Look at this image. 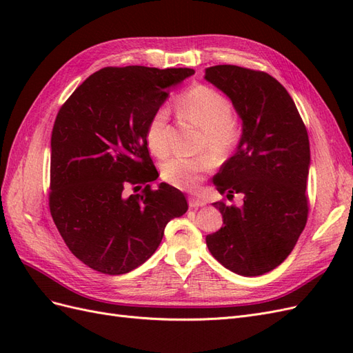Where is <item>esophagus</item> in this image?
<instances>
[{"mask_svg": "<svg viewBox=\"0 0 353 353\" xmlns=\"http://www.w3.org/2000/svg\"><path fill=\"white\" fill-rule=\"evenodd\" d=\"M188 205H190V208H200V206L206 205V200L191 196V197H188Z\"/></svg>", "mask_w": 353, "mask_h": 353, "instance_id": "1", "label": "esophagus"}]
</instances>
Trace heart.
Here are the masks:
<instances>
[{
	"label": "heart",
	"mask_w": 353,
	"mask_h": 353,
	"mask_svg": "<svg viewBox=\"0 0 353 353\" xmlns=\"http://www.w3.org/2000/svg\"><path fill=\"white\" fill-rule=\"evenodd\" d=\"M176 110L183 121L196 125L201 130L199 150H210L194 157H174L162 166V178L169 185L179 190L193 191L203 176L215 168L218 159H225L240 143L243 134L240 122L232 116V103L218 90L208 85H193L181 92ZM169 110L165 105L150 116L145 126V141L150 152L163 159L169 154Z\"/></svg>",
	"instance_id": "obj_1"
}]
</instances>
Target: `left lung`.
Here are the masks:
<instances>
[{"mask_svg": "<svg viewBox=\"0 0 353 353\" xmlns=\"http://www.w3.org/2000/svg\"><path fill=\"white\" fill-rule=\"evenodd\" d=\"M243 121L237 152L213 176L221 194H244L243 206L216 201L223 227L206 244L219 263L244 276L270 272L292 253L307 219L311 163L306 126L290 94L271 74L234 65L205 70Z\"/></svg>", "mask_w": 353, "mask_h": 353, "instance_id": "left-lung-1", "label": "left lung"}]
</instances>
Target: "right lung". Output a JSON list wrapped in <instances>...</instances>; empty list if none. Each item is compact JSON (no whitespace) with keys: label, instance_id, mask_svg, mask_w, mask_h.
<instances>
[{"label":"right lung","instance_id":"right-lung-1","mask_svg":"<svg viewBox=\"0 0 353 353\" xmlns=\"http://www.w3.org/2000/svg\"><path fill=\"white\" fill-rule=\"evenodd\" d=\"M193 69L103 68L61 105L51 134L50 212L69 250L94 271L126 274L159 248L166 223L188 209L184 194L162 183L145 126L169 88ZM143 183L128 198V185ZM138 188V187H135Z\"/></svg>","mask_w":353,"mask_h":353}]
</instances>
